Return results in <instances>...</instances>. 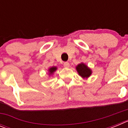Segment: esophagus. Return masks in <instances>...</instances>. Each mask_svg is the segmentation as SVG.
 Here are the masks:
<instances>
[{
	"label": "esophagus",
	"instance_id": "obj_1",
	"mask_svg": "<svg viewBox=\"0 0 128 128\" xmlns=\"http://www.w3.org/2000/svg\"><path fill=\"white\" fill-rule=\"evenodd\" d=\"M63 66L65 68H68L70 66V63L68 62H65L63 63Z\"/></svg>",
	"mask_w": 128,
	"mask_h": 128
}]
</instances>
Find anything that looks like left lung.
<instances>
[{"mask_svg": "<svg viewBox=\"0 0 128 128\" xmlns=\"http://www.w3.org/2000/svg\"><path fill=\"white\" fill-rule=\"evenodd\" d=\"M76 70L80 76L82 77L84 79H87L88 77L90 76L92 72L90 68L88 67L84 63H80L76 66Z\"/></svg>", "mask_w": 128, "mask_h": 128, "instance_id": "obj_1", "label": "left lung"}]
</instances>
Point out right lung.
<instances>
[{
	"mask_svg": "<svg viewBox=\"0 0 128 128\" xmlns=\"http://www.w3.org/2000/svg\"><path fill=\"white\" fill-rule=\"evenodd\" d=\"M56 70H57V67H56V66H52V67H50V68H48L49 75H52Z\"/></svg>",
	"mask_w": 128,
	"mask_h": 128,
	"instance_id": "obj_1",
	"label": "right lung"
}]
</instances>
